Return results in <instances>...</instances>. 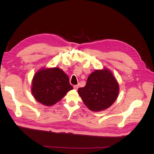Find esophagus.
<instances>
[{
	"instance_id": "obj_1",
	"label": "esophagus",
	"mask_w": 154,
	"mask_h": 154,
	"mask_svg": "<svg viewBox=\"0 0 154 154\" xmlns=\"http://www.w3.org/2000/svg\"><path fill=\"white\" fill-rule=\"evenodd\" d=\"M73 87H74V89H75V90H77L78 88V87H79V85H74V86H73Z\"/></svg>"
}]
</instances>
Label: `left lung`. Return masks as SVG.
Wrapping results in <instances>:
<instances>
[{
    "instance_id": "8db88e82",
    "label": "left lung",
    "mask_w": 154,
    "mask_h": 154,
    "mask_svg": "<svg viewBox=\"0 0 154 154\" xmlns=\"http://www.w3.org/2000/svg\"><path fill=\"white\" fill-rule=\"evenodd\" d=\"M119 84L108 69L96 70L88 76L86 85L78 88V94L88 109L99 112L108 109L117 99Z\"/></svg>"
}]
</instances>
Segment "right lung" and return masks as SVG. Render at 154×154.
<instances>
[{"mask_svg":"<svg viewBox=\"0 0 154 154\" xmlns=\"http://www.w3.org/2000/svg\"><path fill=\"white\" fill-rule=\"evenodd\" d=\"M72 89L68 76L58 67L41 69L32 80L31 92L35 99L46 106L57 103Z\"/></svg>","mask_w":154,"mask_h":154,"instance_id":"add662e5","label":"right lung"}]
</instances>
